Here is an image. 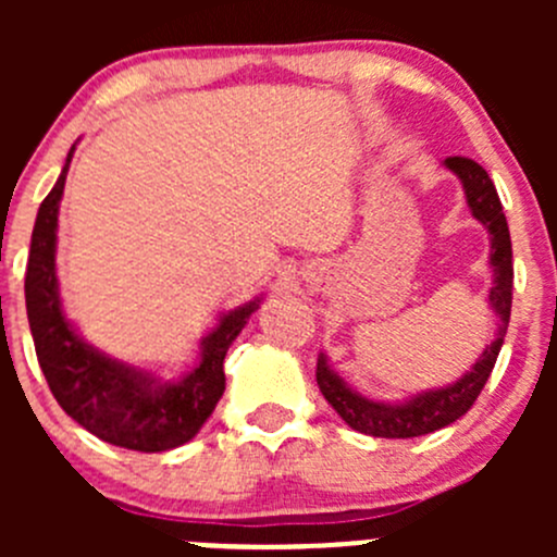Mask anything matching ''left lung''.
Here are the masks:
<instances>
[{
	"label": "left lung",
	"mask_w": 557,
	"mask_h": 557,
	"mask_svg": "<svg viewBox=\"0 0 557 557\" xmlns=\"http://www.w3.org/2000/svg\"><path fill=\"white\" fill-rule=\"evenodd\" d=\"M445 166L463 185L466 205H469L471 215L491 234L493 288L487 294V301H491L493 312L498 314L496 339L482 350V356L476 358V363L469 372L460 374V380L445 387H434V391H423L418 396L404 398V401H374V398L361 396L329 367L325 352H320L318 372H314L320 393L336 409V414L352 431H361V434L383 436V440H412V436L434 434V431L463 418L471 409V404L476 401L482 387H485L487 377H491L498 350L504 345V336H507L509 312H512L515 269L512 239H509L502 199H498L493 180L487 177V172L476 161L463 159V156H450V159H445Z\"/></svg>",
	"instance_id": "8db88e82"
}]
</instances>
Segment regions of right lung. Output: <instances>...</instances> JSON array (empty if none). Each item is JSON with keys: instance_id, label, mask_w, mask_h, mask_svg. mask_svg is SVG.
I'll use <instances>...</instances> for the list:
<instances>
[{"instance_id": "right-lung-1", "label": "right lung", "mask_w": 557, "mask_h": 557, "mask_svg": "<svg viewBox=\"0 0 557 557\" xmlns=\"http://www.w3.org/2000/svg\"><path fill=\"white\" fill-rule=\"evenodd\" d=\"M72 153L75 145L53 190L39 205L26 263V314L39 369L61 409L102 442L137 453L172 450L194 440L221 401L226 391L223 358L263 296L223 312L215 329L201 336L199 363L170 383L88 345L66 320L55 277L59 205Z\"/></svg>"}]
</instances>
